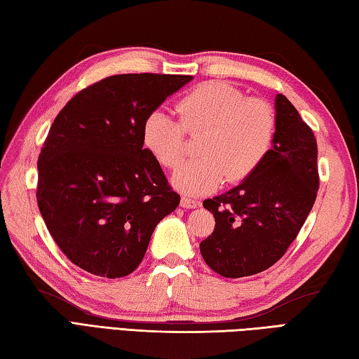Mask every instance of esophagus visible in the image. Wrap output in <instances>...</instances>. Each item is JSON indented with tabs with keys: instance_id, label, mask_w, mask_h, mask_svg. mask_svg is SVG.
I'll list each match as a JSON object with an SVG mask.
<instances>
[{
	"instance_id": "34e87169",
	"label": "esophagus",
	"mask_w": 359,
	"mask_h": 359,
	"mask_svg": "<svg viewBox=\"0 0 359 359\" xmlns=\"http://www.w3.org/2000/svg\"><path fill=\"white\" fill-rule=\"evenodd\" d=\"M180 207L191 210V208L201 207V202H199V201H196V199H191V197H187V196H184V197H182V199H180Z\"/></svg>"
}]
</instances>
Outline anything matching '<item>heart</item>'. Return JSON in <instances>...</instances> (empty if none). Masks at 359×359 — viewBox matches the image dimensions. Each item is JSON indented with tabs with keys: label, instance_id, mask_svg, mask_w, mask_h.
<instances>
[{
	"label": "heart",
	"instance_id": "1",
	"mask_svg": "<svg viewBox=\"0 0 359 359\" xmlns=\"http://www.w3.org/2000/svg\"><path fill=\"white\" fill-rule=\"evenodd\" d=\"M179 120L152 109L143 120L142 140L157 162L174 170L187 154V135H199L197 154L172 175V185L187 194H208L224 184L250 177L271 151L276 112L262 98H248L225 81H208L189 90L175 104Z\"/></svg>",
	"mask_w": 359,
	"mask_h": 359
}]
</instances>
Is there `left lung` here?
I'll use <instances>...</instances> for the list:
<instances>
[{
	"label": "left lung",
	"instance_id": "left-lung-1",
	"mask_svg": "<svg viewBox=\"0 0 359 359\" xmlns=\"http://www.w3.org/2000/svg\"><path fill=\"white\" fill-rule=\"evenodd\" d=\"M276 137L257 170L225 194L203 201L215 231L201 242L203 261L224 278L270 269L285 255L319 188L318 147L311 128L288 98L276 95Z\"/></svg>",
	"mask_w": 359,
	"mask_h": 359
}]
</instances>
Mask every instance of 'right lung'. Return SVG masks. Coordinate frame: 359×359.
<instances>
[{
  "mask_svg": "<svg viewBox=\"0 0 359 359\" xmlns=\"http://www.w3.org/2000/svg\"><path fill=\"white\" fill-rule=\"evenodd\" d=\"M191 75L120 74L74 95L38 157L36 202L60 250L85 271L123 278L180 202L143 148L142 125Z\"/></svg>",
  "mask_w": 359,
  "mask_h": 359,
  "instance_id": "right-lung-1",
  "label": "right lung"
}]
</instances>
